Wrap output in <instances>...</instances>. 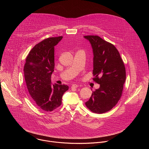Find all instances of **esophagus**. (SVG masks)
<instances>
[{
    "label": "esophagus",
    "instance_id": "obj_1",
    "mask_svg": "<svg viewBox=\"0 0 149 149\" xmlns=\"http://www.w3.org/2000/svg\"><path fill=\"white\" fill-rule=\"evenodd\" d=\"M78 87H79L78 85H77V84H73L72 86H71V88H77Z\"/></svg>",
    "mask_w": 149,
    "mask_h": 149
}]
</instances>
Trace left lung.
Instances as JSON below:
<instances>
[{
    "instance_id": "8db88e82",
    "label": "left lung",
    "mask_w": 149,
    "mask_h": 149,
    "mask_svg": "<svg viewBox=\"0 0 149 149\" xmlns=\"http://www.w3.org/2000/svg\"><path fill=\"white\" fill-rule=\"evenodd\" d=\"M84 38L91 45L94 80L100 84V88L93 91L86 105L93 113L101 114L111 110L120 100L125 81V69L118 50L113 44L98 36Z\"/></svg>"
}]
</instances>
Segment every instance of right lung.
Here are the masks:
<instances>
[{"label": "right lung", "instance_id": "1", "mask_svg": "<svg viewBox=\"0 0 149 149\" xmlns=\"http://www.w3.org/2000/svg\"><path fill=\"white\" fill-rule=\"evenodd\" d=\"M62 38H49L36 44L29 52L24 66L30 96L39 109L46 111L59 107L63 93L69 88L64 84H52L51 79L55 67L54 47Z\"/></svg>", "mask_w": 149, "mask_h": 149}]
</instances>
